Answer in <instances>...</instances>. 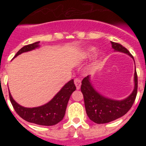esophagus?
<instances>
[{
	"label": "esophagus",
	"instance_id": "obj_1",
	"mask_svg": "<svg viewBox=\"0 0 146 146\" xmlns=\"http://www.w3.org/2000/svg\"><path fill=\"white\" fill-rule=\"evenodd\" d=\"M74 84H75L76 88H77V90H79L80 88V86H81V80L78 78L77 79H74Z\"/></svg>",
	"mask_w": 146,
	"mask_h": 146
}]
</instances>
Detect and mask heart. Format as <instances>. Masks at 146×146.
Returning <instances> with one entry per match:
<instances>
[{
  "mask_svg": "<svg viewBox=\"0 0 146 146\" xmlns=\"http://www.w3.org/2000/svg\"><path fill=\"white\" fill-rule=\"evenodd\" d=\"M95 52H96V48H95V47H90V48L88 49L86 52H85L84 53L85 57L86 58L91 57V56H92V55H94V53Z\"/></svg>",
  "mask_w": 146,
  "mask_h": 146,
  "instance_id": "b5f03b06",
  "label": "heart"
}]
</instances>
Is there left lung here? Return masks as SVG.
Wrapping results in <instances>:
<instances>
[{
    "mask_svg": "<svg viewBox=\"0 0 146 146\" xmlns=\"http://www.w3.org/2000/svg\"><path fill=\"white\" fill-rule=\"evenodd\" d=\"M114 51L129 55L134 59L129 50L118 43L111 42ZM135 88L131 94L123 100H113L102 96L91 85L90 76L82 81L81 92L83 94L85 107L88 116L96 123H106L124 115L131 108L137 92V75L135 72Z\"/></svg>",
    "mask_w": 146,
    "mask_h": 146,
    "instance_id": "left-lung-1",
    "label": "left lung"
}]
</instances>
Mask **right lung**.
<instances>
[{"label": "right lung", "instance_id": "obj_1", "mask_svg": "<svg viewBox=\"0 0 146 146\" xmlns=\"http://www.w3.org/2000/svg\"><path fill=\"white\" fill-rule=\"evenodd\" d=\"M39 42L28 44L22 47L14 58L23 52H28L39 47ZM76 90L74 80H71L48 103L37 108H24L13 99L9 92V99L13 108L23 119L30 123L42 126H52L63 120L66 113L67 104L71 95Z\"/></svg>", "mask_w": 146, "mask_h": 146}]
</instances>
